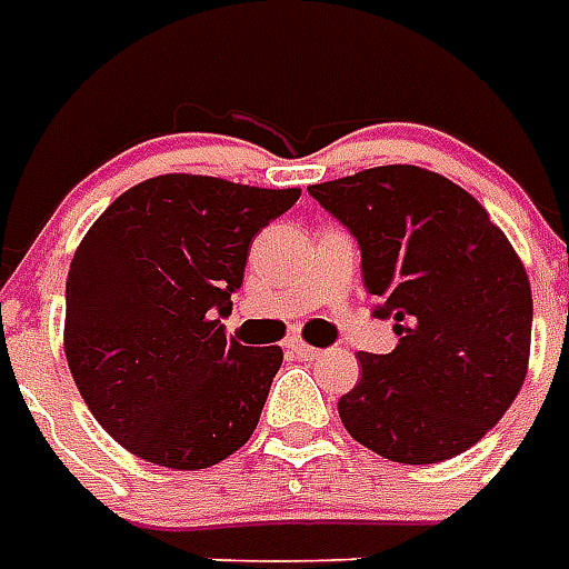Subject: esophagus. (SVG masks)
I'll use <instances>...</instances> for the list:
<instances>
[{
	"mask_svg": "<svg viewBox=\"0 0 569 569\" xmlns=\"http://www.w3.org/2000/svg\"><path fill=\"white\" fill-rule=\"evenodd\" d=\"M289 350H292L298 359H320L322 357L320 347H310V345H305V341H298V338H292V341H289Z\"/></svg>",
	"mask_w": 569,
	"mask_h": 569,
	"instance_id": "34e87169",
	"label": "esophagus"
}]
</instances>
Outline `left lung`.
Instances as JSON below:
<instances>
[{
  "label": "left lung",
  "mask_w": 569,
  "mask_h": 569,
  "mask_svg": "<svg viewBox=\"0 0 569 569\" xmlns=\"http://www.w3.org/2000/svg\"><path fill=\"white\" fill-rule=\"evenodd\" d=\"M357 237L362 280L393 320V353H359L347 432L396 463H441L509 411L530 359L533 298L518 252L451 179L411 163L310 186Z\"/></svg>",
  "instance_id": "left-lung-1"
}]
</instances>
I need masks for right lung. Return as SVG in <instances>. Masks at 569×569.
<instances>
[{"mask_svg":"<svg viewBox=\"0 0 569 569\" xmlns=\"http://www.w3.org/2000/svg\"><path fill=\"white\" fill-rule=\"evenodd\" d=\"M301 188L167 173L128 188L91 224L67 277L63 347L81 399L149 463L207 469L243 448L280 371V347L224 335L252 237Z\"/></svg>","mask_w":569,"mask_h":569,"instance_id":"add662e5","label":"right lung"}]
</instances>
